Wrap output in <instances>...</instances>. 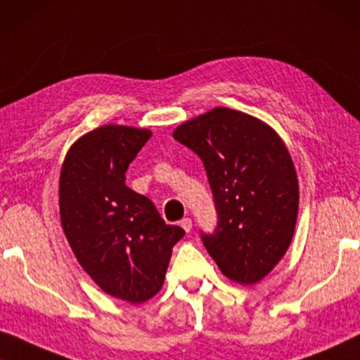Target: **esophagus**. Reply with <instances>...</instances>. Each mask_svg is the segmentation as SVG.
I'll list each match as a JSON object with an SVG mask.
<instances>
[{
    "instance_id": "esophagus-1",
    "label": "esophagus",
    "mask_w": 360,
    "mask_h": 360,
    "mask_svg": "<svg viewBox=\"0 0 360 360\" xmlns=\"http://www.w3.org/2000/svg\"><path fill=\"white\" fill-rule=\"evenodd\" d=\"M179 225L182 226V229H184L186 233H189L192 230V220L191 219H182L179 221Z\"/></svg>"
}]
</instances>
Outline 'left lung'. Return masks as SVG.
<instances>
[{"label":"left lung","mask_w":360,"mask_h":360,"mask_svg":"<svg viewBox=\"0 0 360 360\" xmlns=\"http://www.w3.org/2000/svg\"><path fill=\"white\" fill-rule=\"evenodd\" d=\"M204 163L217 226L200 231L220 271L243 285L269 274L290 246L298 212L293 161L281 136L259 119L215 108L174 130Z\"/></svg>","instance_id":"obj_1"}]
</instances>
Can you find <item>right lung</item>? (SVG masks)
Wrapping results in <instances>:
<instances>
[{
    "label": "right lung",
    "mask_w": 360,
    "mask_h": 360,
    "mask_svg": "<svg viewBox=\"0 0 360 360\" xmlns=\"http://www.w3.org/2000/svg\"><path fill=\"white\" fill-rule=\"evenodd\" d=\"M150 136L145 129L103 125L70 148L60 174V219L75 256L105 293L130 303L160 292L173 246L186 235L125 186Z\"/></svg>",
    "instance_id": "right-lung-1"
}]
</instances>
